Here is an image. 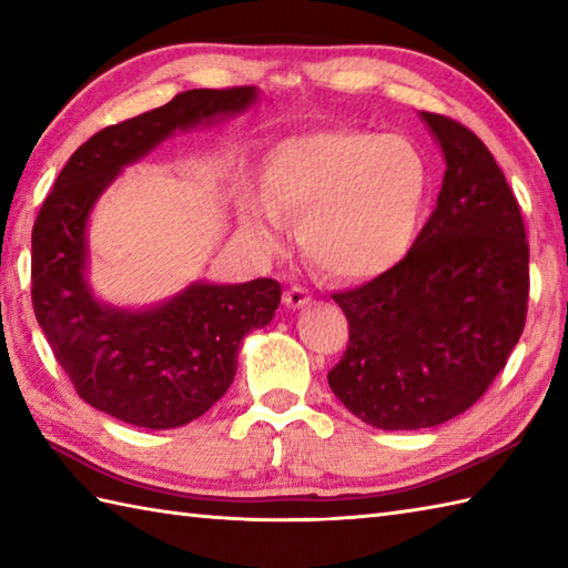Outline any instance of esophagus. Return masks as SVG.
Returning <instances> with one entry per match:
<instances>
[{
  "label": "esophagus",
  "mask_w": 568,
  "mask_h": 568,
  "mask_svg": "<svg viewBox=\"0 0 568 568\" xmlns=\"http://www.w3.org/2000/svg\"><path fill=\"white\" fill-rule=\"evenodd\" d=\"M283 303H285L287 310H303V307H307L312 303V295L305 291V287H297L295 285V287H291V291L285 293Z\"/></svg>",
  "instance_id": "1"
}]
</instances>
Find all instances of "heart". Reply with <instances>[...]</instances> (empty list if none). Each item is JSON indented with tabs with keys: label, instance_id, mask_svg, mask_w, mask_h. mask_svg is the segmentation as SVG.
I'll return each instance as SVG.
<instances>
[{
	"label": "heart",
	"instance_id": "heart-1",
	"mask_svg": "<svg viewBox=\"0 0 568 568\" xmlns=\"http://www.w3.org/2000/svg\"><path fill=\"white\" fill-rule=\"evenodd\" d=\"M429 187L413 141L373 131H310L277 143L263 168V192L241 200L239 220L263 244H277L283 214L324 273L366 281L388 273L413 248Z\"/></svg>",
	"mask_w": 568,
	"mask_h": 568
}]
</instances>
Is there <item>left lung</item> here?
<instances>
[{"instance_id": "left-lung-1", "label": "left lung", "mask_w": 568, "mask_h": 568, "mask_svg": "<svg viewBox=\"0 0 568 568\" xmlns=\"http://www.w3.org/2000/svg\"><path fill=\"white\" fill-rule=\"evenodd\" d=\"M446 171L437 210L407 256L332 295L348 346L329 388L371 427H437L466 413L525 329L529 246L510 185L486 143L454 119L419 112Z\"/></svg>"}]
</instances>
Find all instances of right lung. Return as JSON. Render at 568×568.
I'll return each mask as SVG.
<instances>
[{"instance_id": "obj_1", "label": "right lung", "mask_w": 568, "mask_h": 568, "mask_svg": "<svg viewBox=\"0 0 568 568\" xmlns=\"http://www.w3.org/2000/svg\"><path fill=\"white\" fill-rule=\"evenodd\" d=\"M258 100L256 88L187 90L98 131L70 155L33 224L36 320L82 400L126 425L175 429L207 413L234 383L244 336L271 324L281 285L195 281L146 307L104 303L90 283L94 204L178 131L220 124Z\"/></svg>"}]
</instances>
